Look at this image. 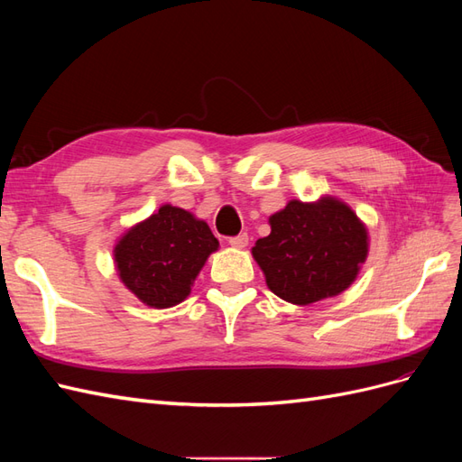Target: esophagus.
<instances>
[{"label":"esophagus","mask_w":462,"mask_h":462,"mask_svg":"<svg viewBox=\"0 0 462 462\" xmlns=\"http://www.w3.org/2000/svg\"><path fill=\"white\" fill-rule=\"evenodd\" d=\"M229 245H231L233 248H245V246L248 245V235H246V233H241V235H236V236H231Z\"/></svg>","instance_id":"esophagus-1"}]
</instances>
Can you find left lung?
Here are the masks:
<instances>
[{"label":"left lung","instance_id":"1","mask_svg":"<svg viewBox=\"0 0 462 462\" xmlns=\"http://www.w3.org/2000/svg\"><path fill=\"white\" fill-rule=\"evenodd\" d=\"M272 233L253 246L265 285L291 304L337 297L353 285L368 258V229L335 197L289 200L270 216Z\"/></svg>","mask_w":462,"mask_h":462}]
</instances>
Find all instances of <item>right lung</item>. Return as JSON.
<instances>
[{
	"mask_svg": "<svg viewBox=\"0 0 462 462\" xmlns=\"http://www.w3.org/2000/svg\"><path fill=\"white\" fill-rule=\"evenodd\" d=\"M219 248L204 219L171 204L134 223L114 248L121 283L150 309H171L190 295L194 279Z\"/></svg>",
	"mask_w": 462,
	"mask_h": 462,
	"instance_id": "1",
	"label": "right lung"
}]
</instances>
